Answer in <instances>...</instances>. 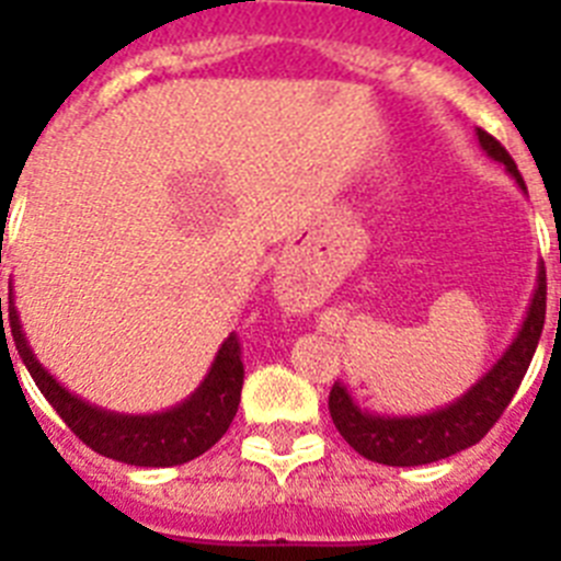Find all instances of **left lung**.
<instances>
[{
    "instance_id": "1",
    "label": "left lung",
    "mask_w": 561,
    "mask_h": 561,
    "mask_svg": "<svg viewBox=\"0 0 561 561\" xmlns=\"http://www.w3.org/2000/svg\"><path fill=\"white\" fill-rule=\"evenodd\" d=\"M478 140L480 148L494 162L505 165V171L512 173L519 191H525L523 176H519L508 151L483 128H478ZM545 295H548L545 266H539L531 306L525 311V320L512 345L453 404L424 415H379L374 410H362L354 396L348 393V388L342 381H334L329 396L334 427L362 458L385 466L435 463V460L449 458L460 449L474 447L494 427V421L503 415V410L512 404L519 381L531 365L545 325Z\"/></svg>"
}]
</instances>
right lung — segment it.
I'll return each instance as SVG.
<instances>
[{
	"label": "right lung",
	"instance_id": "right-lung-1",
	"mask_svg": "<svg viewBox=\"0 0 561 561\" xmlns=\"http://www.w3.org/2000/svg\"><path fill=\"white\" fill-rule=\"evenodd\" d=\"M8 329L13 334V342H16V351L22 356L24 368L30 370V376H33V381H36L38 390L44 393V399L61 415L64 424L87 447H92L95 453L106 455L112 460H121V463H187V460L207 453L227 433V427H230L238 413L241 385H244V362H241V345H238L236 334H230L221 342L219 354L213 359L207 376L185 401L162 410V413L128 415L112 413V410H103L98 404H89L81 396L69 393L61 381L44 368L22 331V320H19V311L13 306V289L8 295ZM4 345H8V340H4Z\"/></svg>",
	"mask_w": 561,
	"mask_h": 561
}]
</instances>
